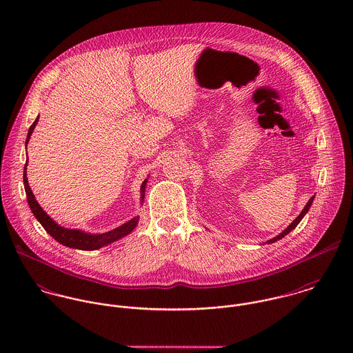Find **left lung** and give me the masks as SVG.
<instances>
[{
  "mask_svg": "<svg viewBox=\"0 0 353 353\" xmlns=\"http://www.w3.org/2000/svg\"><path fill=\"white\" fill-rule=\"evenodd\" d=\"M312 201H314V197H311V199L308 200V202L305 203V206H304V209L302 210V213H301V214H299V216H298V217H296V219H295V220H294V221H292V223H291V224L287 227V230H284V231H283L280 235H277L276 238H273V239L268 241V243H273V242H276V241H279V239L284 238L287 234H290V232H291V231H292V230H294V228H295V227H296V225L301 223V220H302L303 217H304V214L308 212V209H310V206H311Z\"/></svg>",
  "mask_w": 353,
  "mask_h": 353,
  "instance_id": "obj_1",
  "label": "left lung"
}]
</instances>
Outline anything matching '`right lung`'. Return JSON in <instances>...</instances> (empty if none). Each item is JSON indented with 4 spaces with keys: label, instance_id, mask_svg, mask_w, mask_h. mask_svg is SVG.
I'll return each instance as SVG.
<instances>
[{
    "label": "right lung",
    "instance_id": "add662e5",
    "mask_svg": "<svg viewBox=\"0 0 353 353\" xmlns=\"http://www.w3.org/2000/svg\"><path fill=\"white\" fill-rule=\"evenodd\" d=\"M37 122H38V118L35 119V122L31 125V128L28 130L27 143L30 140V136L32 134V130L35 129ZM26 170L27 168L24 167L23 182H24V189H26L28 205H30L34 216L42 224V227L61 245H63L66 248H72V249H79V250H97V249H101V248L108 245V243H112V242L126 236L128 234H130L136 228L139 217H134L130 221L125 223L123 225H121V227H118V228H115V230H112L110 232L101 234V235H91V234H85V232L79 231V230H68V228H63V227L58 225L52 219L48 216V213L41 208V205L35 200V197H34V194H32V192H31V189L28 186V179H27V171ZM145 185H147V181H144V183L141 186V200H144Z\"/></svg>",
    "mask_w": 353,
    "mask_h": 353
}]
</instances>
